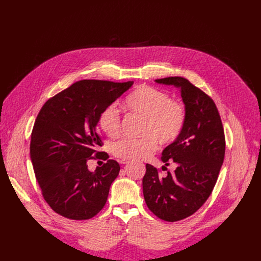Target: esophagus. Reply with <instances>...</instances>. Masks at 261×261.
Listing matches in <instances>:
<instances>
[{
  "mask_svg": "<svg viewBox=\"0 0 261 261\" xmlns=\"http://www.w3.org/2000/svg\"><path fill=\"white\" fill-rule=\"evenodd\" d=\"M120 162H121L122 164H129V163H130V160H125V159H122Z\"/></svg>",
  "mask_w": 261,
  "mask_h": 261,
  "instance_id": "esophagus-1",
  "label": "esophagus"
}]
</instances>
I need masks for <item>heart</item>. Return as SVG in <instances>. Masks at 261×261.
Here are the masks:
<instances>
[{"label": "heart", "mask_w": 261, "mask_h": 261, "mask_svg": "<svg viewBox=\"0 0 261 261\" xmlns=\"http://www.w3.org/2000/svg\"><path fill=\"white\" fill-rule=\"evenodd\" d=\"M124 104L131 114L143 118L140 130L143 136L125 138L114 145V155L121 159H144L157 150L158 141L161 145L171 144L179 137L187 121L185 104L152 86H139L125 98ZM98 124L107 136H120L121 117L116 105L110 104L101 111Z\"/></svg>", "instance_id": "b5f03b06"}]
</instances>
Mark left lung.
<instances>
[{
    "mask_svg": "<svg viewBox=\"0 0 261 261\" xmlns=\"http://www.w3.org/2000/svg\"><path fill=\"white\" fill-rule=\"evenodd\" d=\"M179 89L187 121L179 137L164 148L161 160L175 170L161 177V170L146 164L142 178L145 203L158 218L175 222L198 211L212 194L225 156V134L214 100L188 80H156ZM163 166L162 170H167Z\"/></svg>",
    "mask_w": 261,
    "mask_h": 261,
    "instance_id": "8db88e82",
    "label": "left lung"
}]
</instances>
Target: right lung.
<instances>
[{"label":"right lung","instance_id":"obj_1","mask_svg":"<svg viewBox=\"0 0 261 261\" xmlns=\"http://www.w3.org/2000/svg\"><path fill=\"white\" fill-rule=\"evenodd\" d=\"M133 83L80 81L40 109L32 130L30 155L42 196L57 214L88 220L105 205L120 164L108 159L91 172L88 161L107 159V153L98 151L104 144L96 129L98 117Z\"/></svg>","mask_w":261,"mask_h":261}]
</instances>
